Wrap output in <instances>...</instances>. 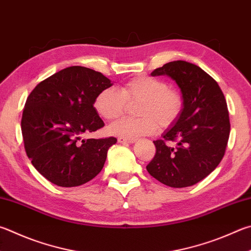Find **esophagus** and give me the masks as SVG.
<instances>
[{"label": "esophagus", "instance_id": "esophagus-1", "mask_svg": "<svg viewBox=\"0 0 251 251\" xmlns=\"http://www.w3.org/2000/svg\"><path fill=\"white\" fill-rule=\"evenodd\" d=\"M117 141L120 144H125V143H128V144H134L136 139L135 138H124V137H118Z\"/></svg>", "mask_w": 251, "mask_h": 251}]
</instances>
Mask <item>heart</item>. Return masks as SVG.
Segmentation results:
<instances>
[{"label": "heart", "mask_w": 251, "mask_h": 251, "mask_svg": "<svg viewBox=\"0 0 251 251\" xmlns=\"http://www.w3.org/2000/svg\"><path fill=\"white\" fill-rule=\"evenodd\" d=\"M140 102L136 110L139 118H121L110 126L112 135L124 138L148 136L159 128L171 126L183 108V99L167 82L152 76L140 75L129 80L118 90H102L94 100V108L101 117L113 121L124 113L127 103Z\"/></svg>", "instance_id": "obj_1"}]
</instances>
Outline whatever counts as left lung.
<instances>
[{
  "label": "left lung",
  "instance_id": "1",
  "mask_svg": "<svg viewBox=\"0 0 251 251\" xmlns=\"http://www.w3.org/2000/svg\"><path fill=\"white\" fill-rule=\"evenodd\" d=\"M151 75L176 82L183 108L162 139L153 141L156 154L146 168L163 184L186 188L206 177L224 157L230 131L226 100L217 82L193 63L168 62Z\"/></svg>",
  "mask_w": 251,
  "mask_h": 251
}]
</instances>
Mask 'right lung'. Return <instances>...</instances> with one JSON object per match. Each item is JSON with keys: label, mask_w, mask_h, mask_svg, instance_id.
<instances>
[{"label": "right lung", "mask_w": 251, "mask_h": 251, "mask_svg": "<svg viewBox=\"0 0 251 251\" xmlns=\"http://www.w3.org/2000/svg\"><path fill=\"white\" fill-rule=\"evenodd\" d=\"M112 85L101 72L74 66L40 82L27 98L21 123L25 150L35 169L51 183L79 186L103 169L107 150L117 139L81 136L104 126L94 100Z\"/></svg>", "instance_id": "obj_1"}]
</instances>
